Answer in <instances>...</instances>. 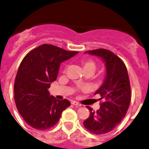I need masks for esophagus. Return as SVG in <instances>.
Here are the masks:
<instances>
[{"label": "esophagus", "mask_w": 149, "mask_h": 149, "mask_svg": "<svg viewBox=\"0 0 149 149\" xmlns=\"http://www.w3.org/2000/svg\"><path fill=\"white\" fill-rule=\"evenodd\" d=\"M71 104H73V105H75V106H78V107L81 106V104H79V102H77V101H73L71 102Z\"/></svg>", "instance_id": "esophagus-1"}]
</instances>
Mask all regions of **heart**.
Returning a JSON list of instances; mask_svg holds the SVG:
<instances>
[{
	"label": "heart",
	"mask_w": 149,
	"mask_h": 149,
	"mask_svg": "<svg viewBox=\"0 0 149 149\" xmlns=\"http://www.w3.org/2000/svg\"><path fill=\"white\" fill-rule=\"evenodd\" d=\"M83 68H84V70L86 69H92V70H95V62H93L91 60H85L82 62Z\"/></svg>",
	"instance_id": "heart-1"
}]
</instances>
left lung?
Instances as JSON below:
<instances>
[{
    "instance_id": "1",
    "label": "left lung",
    "mask_w": 149,
    "mask_h": 149,
    "mask_svg": "<svg viewBox=\"0 0 149 149\" xmlns=\"http://www.w3.org/2000/svg\"><path fill=\"white\" fill-rule=\"evenodd\" d=\"M85 54L96 56L105 63L106 76L102 85L95 93L101 95L100 109L90 110V116L84 126L90 132L103 134L109 132L121 122L129 109L131 101V87L127 69L123 61L107 49L93 50Z\"/></svg>"
}]
</instances>
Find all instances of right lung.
I'll return each instance as SVG.
<instances>
[{"instance_id": "obj_1", "label": "right lung", "mask_w": 149, "mask_h": 149, "mask_svg": "<svg viewBox=\"0 0 149 149\" xmlns=\"http://www.w3.org/2000/svg\"><path fill=\"white\" fill-rule=\"evenodd\" d=\"M43 44L23 58L15 81V101L19 113L30 126L45 130L57 123L70 106L67 99L50 95L48 89L56 79L60 64L78 54Z\"/></svg>"}]
</instances>
